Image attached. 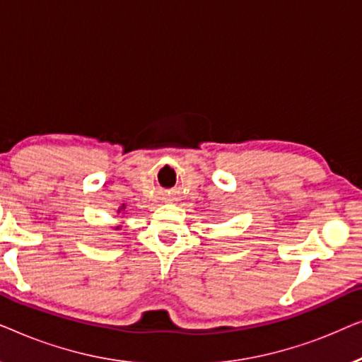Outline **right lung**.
I'll return each mask as SVG.
<instances>
[{
  "mask_svg": "<svg viewBox=\"0 0 362 362\" xmlns=\"http://www.w3.org/2000/svg\"><path fill=\"white\" fill-rule=\"evenodd\" d=\"M122 211H125V206H122L120 209H118V212H122ZM117 229H118V227H117Z\"/></svg>",
  "mask_w": 362,
  "mask_h": 362,
  "instance_id": "right-lung-1",
  "label": "right lung"
}]
</instances>
